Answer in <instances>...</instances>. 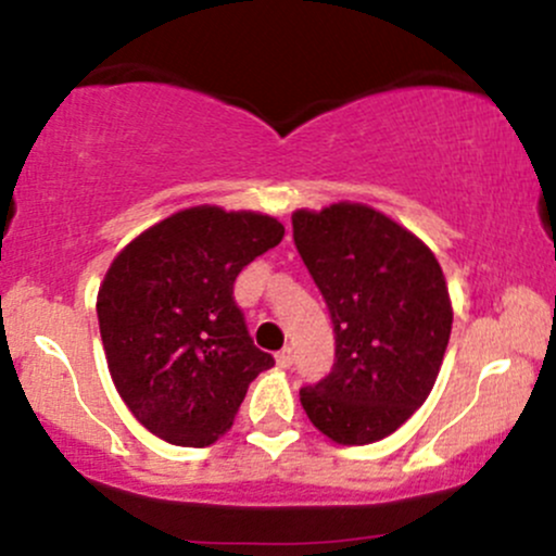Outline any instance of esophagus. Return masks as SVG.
<instances>
[{
	"instance_id": "obj_1",
	"label": "esophagus",
	"mask_w": 556,
	"mask_h": 556,
	"mask_svg": "<svg viewBox=\"0 0 556 556\" xmlns=\"http://www.w3.org/2000/svg\"><path fill=\"white\" fill-rule=\"evenodd\" d=\"M276 362H278V367H283V370H286V367L294 365V352H291L289 346L280 349V352L276 354Z\"/></svg>"
}]
</instances>
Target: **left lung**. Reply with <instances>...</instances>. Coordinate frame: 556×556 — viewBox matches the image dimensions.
<instances>
[{
	"mask_svg": "<svg viewBox=\"0 0 556 556\" xmlns=\"http://www.w3.org/2000/svg\"><path fill=\"white\" fill-rule=\"evenodd\" d=\"M291 226L336 336L333 367L299 399L336 444H372L433 389L452 333L444 273L417 236L365 204L296 210Z\"/></svg>",
	"mask_w": 556,
	"mask_h": 556,
	"instance_id": "8db88e82",
	"label": "left lung"
}]
</instances>
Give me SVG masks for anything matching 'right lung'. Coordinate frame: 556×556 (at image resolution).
<instances>
[{
    "mask_svg": "<svg viewBox=\"0 0 556 556\" xmlns=\"http://www.w3.org/2000/svg\"><path fill=\"white\" fill-rule=\"evenodd\" d=\"M280 239L276 217L204 204L165 217L112 260L99 333L117 394L154 435L215 444L249 383L276 365L254 346L233 283Z\"/></svg>",
    "mask_w": 556,
    "mask_h": 556,
    "instance_id": "obj_1",
    "label": "right lung"
}]
</instances>
